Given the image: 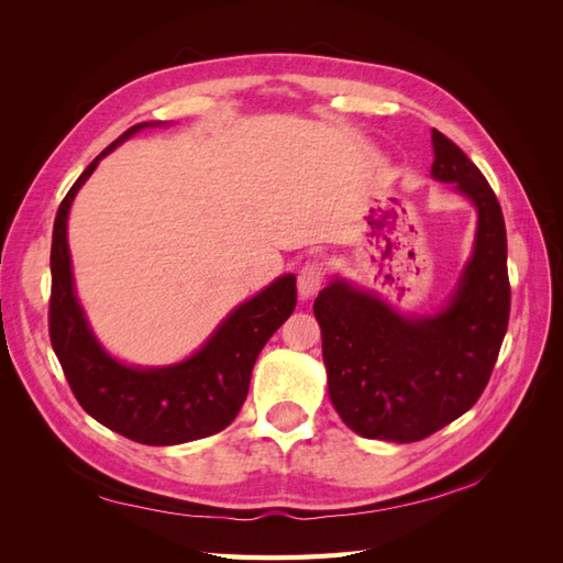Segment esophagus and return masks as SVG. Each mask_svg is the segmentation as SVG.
Returning <instances> with one entry per match:
<instances>
[{
    "label": "esophagus",
    "mask_w": 563,
    "mask_h": 563,
    "mask_svg": "<svg viewBox=\"0 0 563 563\" xmlns=\"http://www.w3.org/2000/svg\"><path fill=\"white\" fill-rule=\"evenodd\" d=\"M323 279H327V267H323V263H319V261L305 263L298 272V294H300V298L302 300L312 298L321 288Z\"/></svg>",
    "instance_id": "esophagus-1"
}]
</instances>
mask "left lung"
<instances>
[{
    "mask_svg": "<svg viewBox=\"0 0 563 563\" xmlns=\"http://www.w3.org/2000/svg\"><path fill=\"white\" fill-rule=\"evenodd\" d=\"M432 176L455 183L479 213L474 253L434 317H401L347 282L314 300L329 395L350 430L411 444L482 397L509 321L507 232L496 192L453 141L432 131Z\"/></svg>",
    "mask_w": 563,
    "mask_h": 563,
    "instance_id": "obj_1",
    "label": "left lung"
}]
</instances>
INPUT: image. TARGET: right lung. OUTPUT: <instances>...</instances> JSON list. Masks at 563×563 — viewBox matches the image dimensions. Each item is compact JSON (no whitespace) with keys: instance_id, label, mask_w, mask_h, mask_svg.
<instances>
[{"instance_id":"right-lung-1","label":"right lung","mask_w":563,"mask_h":563,"mask_svg":"<svg viewBox=\"0 0 563 563\" xmlns=\"http://www.w3.org/2000/svg\"><path fill=\"white\" fill-rule=\"evenodd\" d=\"M145 126L155 124H135L100 152L60 201L51 242L48 335L84 411L139 444L174 446L225 430L240 413L255 360L296 310V277H279L242 302L190 360L164 368H133L112 360L98 345L75 296L67 213L98 162Z\"/></svg>"}]
</instances>
